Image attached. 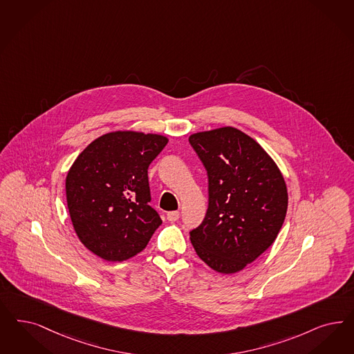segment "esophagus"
Returning <instances> with one entry per match:
<instances>
[{"label": "esophagus", "instance_id": "obj_1", "mask_svg": "<svg viewBox=\"0 0 354 354\" xmlns=\"http://www.w3.org/2000/svg\"><path fill=\"white\" fill-rule=\"evenodd\" d=\"M166 217H167V220L170 221V222H175V221L179 220L180 213L178 210H174V212H169Z\"/></svg>", "mask_w": 354, "mask_h": 354}]
</instances>
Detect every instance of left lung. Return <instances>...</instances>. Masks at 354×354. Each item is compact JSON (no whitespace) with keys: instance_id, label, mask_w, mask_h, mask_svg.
<instances>
[{"instance_id":"1","label":"left lung","mask_w":354,"mask_h":354,"mask_svg":"<svg viewBox=\"0 0 354 354\" xmlns=\"http://www.w3.org/2000/svg\"><path fill=\"white\" fill-rule=\"evenodd\" d=\"M207 174L205 218L191 230L198 257L220 273L239 272L269 248L288 210V189L274 160L232 127L191 134Z\"/></svg>"}]
</instances>
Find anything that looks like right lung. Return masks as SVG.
Here are the masks:
<instances>
[{"label": "right lung", "mask_w": 354, "mask_h": 354, "mask_svg": "<svg viewBox=\"0 0 354 354\" xmlns=\"http://www.w3.org/2000/svg\"><path fill=\"white\" fill-rule=\"evenodd\" d=\"M169 140L160 134L111 132L94 140L66 175L74 230L87 250L109 261L141 252L162 220L149 205V165Z\"/></svg>", "instance_id": "add662e5"}]
</instances>
